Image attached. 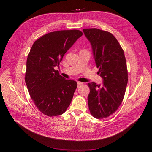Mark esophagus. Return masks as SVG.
<instances>
[{
	"label": "esophagus",
	"mask_w": 152,
	"mask_h": 152,
	"mask_svg": "<svg viewBox=\"0 0 152 152\" xmlns=\"http://www.w3.org/2000/svg\"><path fill=\"white\" fill-rule=\"evenodd\" d=\"M82 82H77V87H79L80 86H81L82 84Z\"/></svg>",
	"instance_id": "esophagus-1"
}]
</instances>
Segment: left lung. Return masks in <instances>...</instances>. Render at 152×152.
<instances>
[{"instance_id":"obj_1","label":"left lung","mask_w":152,"mask_h":152,"mask_svg":"<svg viewBox=\"0 0 152 152\" xmlns=\"http://www.w3.org/2000/svg\"><path fill=\"white\" fill-rule=\"evenodd\" d=\"M83 32L91 45L97 72L102 83L89 82L88 108L97 119L113 114L121 104L128 83V70L124 51L114 36L97 28L83 29Z\"/></svg>"}]
</instances>
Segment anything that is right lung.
Here are the masks:
<instances>
[{
	"mask_svg": "<svg viewBox=\"0 0 152 152\" xmlns=\"http://www.w3.org/2000/svg\"><path fill=\"white\" fill-rule=\"evenodd\" d=\"M82 34L77 29L54 31L41 36L31 47L25 82L36 106L46 116L62 114L71 103L77 83L54 69Z\"/></svg>",
	"mask_w": 152,
	"mask_h": 152,
	"instance_id": "1",
	"label": "right lung"
}]
</instances>
